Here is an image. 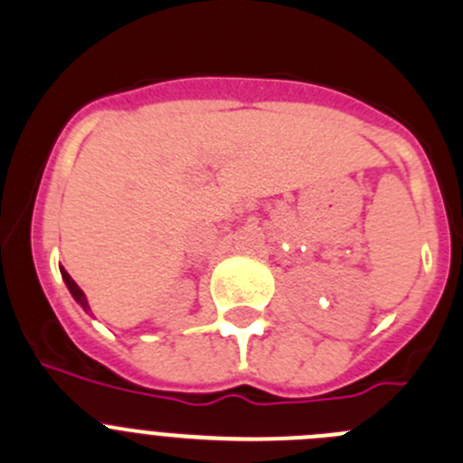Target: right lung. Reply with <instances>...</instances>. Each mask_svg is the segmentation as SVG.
I'll return each mask as SVG.
<instances>
[{
  "mask_svg": "<svg viewBox=\"0 0 463 463\" xmlns=\"http://www.w3.org/2000/svg\"><path fill=\"white\" fill-rule=\"evenodd\" d=\"M59 270H61V278H63V282H66L68 291H71V296H73V298H75V303H78L80 307H82L84 312H87V315H89V312H91V307H89V300H87V296H84V291L80 289L78 284H75V279L71 278V275H68L66 270L61 269V266H59Z\"/></svg>",
  "mask_w": 463,
  "mask_h": 463,
  "instance_id": "add662e5",
  "label": "right lung"
}]
</instances>
